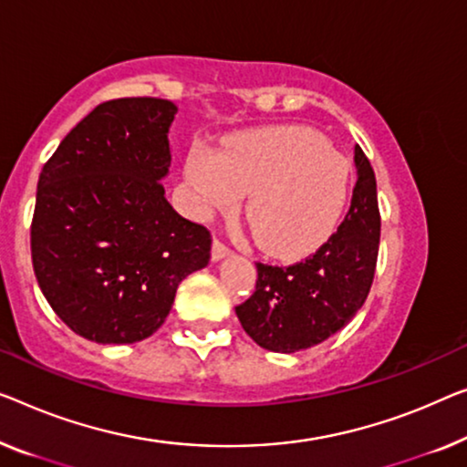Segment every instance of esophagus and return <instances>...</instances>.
<instances>
[{
    "mask_svg": "<svg viewBox=\"0 0 467 467\" xmlns=\"http://www.w3.org/2000/svg\"><path fill=\"white\" fill-rule=\"evenodd\" d=\"M226 255H231V247H228L224 241L213 239V243H212V257H213V260H222V257H226Z\"/></svg>",
    "mask_w": 467,
    "mask_h": 467,
    "instance_id": "34e87169",
    "label": "esophagus"
}]
</instances>
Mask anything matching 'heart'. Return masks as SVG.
<instances>
[{"instance_id":"heart-1","label":"heart","mask_w":467,"mask_h":467,"mask_svg":"<svg viewBox=\"0 0 467 467\" xmlns=\"http://www.w3.org/2000/svg\"><path fill=\"white\" fill-rule=\"evenodd\" d=\"M186 180L201 215L231 212L247 194L254 239L276 257L321 247L348 199L344 157L317 131L297 125L241 136L224 152L194 146Z\"/></svg>"}]
</instances>
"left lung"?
<instances>
[{
	"label": "left lung",
	"mask_w": 467,
	"mask_h": 467,
	"mask_svg": "<svg viewBox=\"0 0 467 467\" xmlns=\"http://www.w3.org/2000/svg\"><path fill=\"white\" fill-rule=\"evenodd\" d=\"M357 184L342 224L315 254L291 266L257 262L255 291L236 317L257 346L297 352L325 342L352 321L373 285L379 252V205L375 173L354 146Z\"/></svg>",
	"instance_id": "8db88e82"
}]
</instances>
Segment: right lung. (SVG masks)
<instances>
[{
	"mask_svg": "<svg viewBox=\"0 0 467 467\" xmlns=\"http://www.w3.org/2000/svg\"><path fill=\"white\" fill-rule=\"evenodd\" d=\"M176 113L152 96L102 102L39 173L35 276L56 315L92 342L152 336L182 278L210 262L212 233L173 210L161 184Z\"/></svg>",
	"mask_w": 467,
	"mask_h": 467,
	"instance_id": "right-lung-1",
	"label": "right lung"
}]
</instances>
